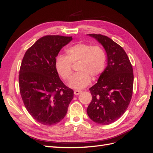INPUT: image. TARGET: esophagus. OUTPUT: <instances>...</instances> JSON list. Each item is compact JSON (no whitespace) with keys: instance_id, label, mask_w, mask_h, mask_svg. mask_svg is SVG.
Returning <instances> with one entry per match:
<instances>
[{"instance_id":"esophagus-1","label":"esophagus","mask_w":153,"mask_h":153,"mask_svg":"<svg viewBox=\"0 0 153 153\" xmlns=\"http://www.w3.org/2000/svg\"><path fill=\"white\" fill-rule=\"evenodd\" d=\"M81 92H82V91H78V90H76V91H74V94L76 95V96H77V95H79V94L81 93Z\"/></svg>"}]
</instances>
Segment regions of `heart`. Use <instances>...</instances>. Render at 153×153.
<instances>
[{"label": "heart", "instance_id": "1", "mask_svg": "<svg viewBox=\"0 0 153 153\" xmlns=\"http://www.w3.org/2000/svg\"><path fill=\"white\" fill-rule=\"evenodd\" d=\"M66 55H59L55 60V67L59 75L64 80L70 79L72 74L71 64L78 62L69 86L74 89H82L89 84L91 77L95 79L104 71L106 54L100 46L78 43L66 50Z\"/></svg>", "mask_w": 153, "mask_h": 153}]
</instances>
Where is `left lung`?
<instances>
[{"instance_id":"1","label":"left lung","mask_w":153,"mask_h":153,"mask_svg":"<svg viewBox=\"0 0 153 153\" xmlns=\"http://www.w3.org/2000/svg\"><path fill=\"white\" fill-rule=\"evenodd\" d=\"M104 47L107 66L98 82L89 90L92 101L87 109L90 119L106 125L117 121L126 112L133 94L131 64L124 49L107 36L89 34Z\"/></svg>"}]
</instances>
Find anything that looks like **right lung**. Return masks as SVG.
Masks as SVG:
<instances>
[{"label": "right lung", "mask_w": 153, "mask_h": 153, "mask_svg": "<svg viewBox=\"0 0 153 153\" xmlns=\"http://www.w3.org/2000/svg\"><path fill=\"white\" fill-rule=\"evenodd\" d=\"M71 36H45L26 51L19 74L20 92L26 109L36 121L56 124L67 113L73 91L64 84L55 67L60 50Z\"/></svg>", "instance_id": "add662e5"}]
</instances>
